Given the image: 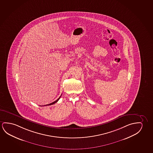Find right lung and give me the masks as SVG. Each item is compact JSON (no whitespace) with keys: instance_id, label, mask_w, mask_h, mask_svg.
<instances>
[{"instance_id":"obj_1","label":"right lung","mask_w":153,"mask_h":153,"mask_svg":"<svg viewBox=\"0 0 153 153\" xmlns=\"http://www.w3.org/2000/svg\"><path fill=\"white\" fill-rule=\"evenodd\" d=\"M61 96L62 95H61ZM61 96L59 97V98H58V99H57L55 101H54L53 102L51 103H50V104H48V105H53V104H54V103H55L57 102V101H59V98H60V97H61ZM42 106H43V105H42Z\"/></svg>"}]
</instances>
